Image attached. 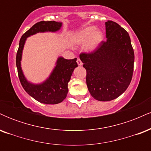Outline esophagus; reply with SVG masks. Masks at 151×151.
Returning a JSON list of instances; mask_svg holds the SVG:
<instances>
[{
  "mask_svg": "<svg viewBox=\"0 0 151 151\" xmlns=\"http://www.w3.org/2000/svg\"><path fill=\"white\" fill-rule=\"evenodd\" d=\"M77 62L78 65H79V66L82 65V62L81 61V60H80V59H79V58H77Z\"/></svg>",
  "mask_w": 151,
  "mask_h": 151,
  "instance_id": "esophagus-1",
  "label": "esophagus"
}]
</instances>
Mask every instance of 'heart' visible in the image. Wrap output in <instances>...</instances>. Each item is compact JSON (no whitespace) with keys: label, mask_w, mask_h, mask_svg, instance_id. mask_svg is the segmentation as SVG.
Returning a JSON list of instances; mask_svg holds the SVG:
<instances>
[{"label":"heart","mask_w":151,"mask_h":151,"mask_svg":"<svg viewBox=\"0 0 151 151\" xmlns=\"http://www.w3.org/2000/svg\"><path fill=\"white\" fill-rule=\"evenodd\" d=\"M103 40V33L100 30H96V27L89 26L82 29L77 34L75 40L77 43L86 42L87 50H93L99 46Z\"/></svg>","instance_id":"b5f03b06"}]
</instances>
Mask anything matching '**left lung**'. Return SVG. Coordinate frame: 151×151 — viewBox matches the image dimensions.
Instances as JSON below:
<instances>
[{"label": "left lung", "instance_id": "1", "mask_svg": "<svg viewBox=\"0 0 151 151\" xmlns=\"http://www.w3.org/2000/svg\"><path fill=\"white\" fill-rule=\"evenodd\" d=\"M106 41L79 58L86 69V81L93 98L109 101L126 91L132 79L134 52L129 35L116 22H106Z\"/></svg>", "mask_w": 151, "mask_h": 151}]
</instances>
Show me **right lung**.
I'll use <instances>...</instances> for the list:
<instances>
[{
  "instance_id": "1",
  "label": "right lung",
  "mask_w": 151,
  "mask_h": 151,
  "mask_svg": "<svg viewBox=\"0 0 151 151\" xmlns=\"http://www.w3.org/2000/svg\"><path fill=\"white\" fill-rule=\"evenodd\" d=\"M62 22L55 21L38 22L22 35L19 42V47L16 55V66L18 77L21 85L30 96L37 101L46 104H57L67 97L68 93V82L75 67H77V58L66 60L58 58L57 65L49 79L40 84H32L28 82L22 74L20 60L22 52L26 38L39 32L60 30Z\"/></svg>"
}]
</instances>
